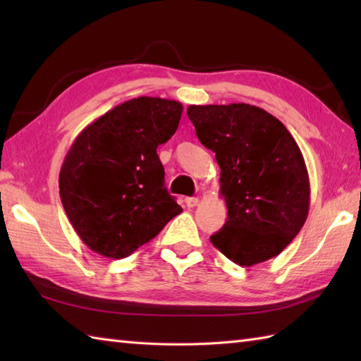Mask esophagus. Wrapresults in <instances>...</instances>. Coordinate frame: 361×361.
Masks as SVG:
<instances>
[{
  "mask_svg": "<svg viewBox=\"0 0 361 361\" xmlns=\"http://www.w3.org/2000/svg\"><path fill=\"white\" fill-rule=\"evenodd\" d=\"M185 202H186V206H188V208H195V206H197L198 203H200V200H198L197 197H188Z\"/></svg>",
  "mask_w": 361,
  "mask_h": 361,
  "instance_id": "1",
  "label": "esophagus"
}]
</instances>
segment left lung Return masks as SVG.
I'll return each mask as SVG.
<instances>
[{
	"label": "left lung",
	"mask_w": 361,
	"mask_h": 361,
	"mask_svg": "<svg viewBox=\"0 0 361 361\" xmlns=\"http://www.w3.org/2000/svg\"><path fill=\"white\" fill-rule=\"evenodd\" d=\"M197 137L216 153L228 220L211 242L240 267L278 256L301 231L310 183L286 126L250 104L189 105Z\"/></svg>",
	"instance_id": "1"
}]
</instances>
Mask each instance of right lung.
<instances>
[{
    "label": "right lung",
    "instance_id": "obj_1",
    "mask_svg": "<svg viewBox=\"0 0 361 361\" xmlns=\"http://www.w3.org/2000/svg\"><path fill=\"white\" fill-rule=\"evenodd\" d=\"M181 113L171 99H132L83 128L68 150L60 198L74 231L97 255L130 256L183 211L164 188L157 153Z\"/></svg>",
    "mask_w": 361,
    "mask_h": 361
}]
</instances>
